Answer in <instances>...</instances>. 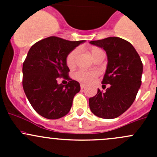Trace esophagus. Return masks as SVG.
<instances>
[{
  "label": "esophagus",
  "instance_id": "34e87169",
  "mask_svg": "<svg viewBox=\"0 0 157 157\" xmlns=\"http://www.w3.org/2000/svg\"><path fill=\"white\" fill-rule=\"evenodd\" d=\"M85 86H86V85H85L84 83H80V88H81V89L84 88Z\"/></svg>",
  "mask_w": 157,
  "mask_h": 157
}]
</instances>
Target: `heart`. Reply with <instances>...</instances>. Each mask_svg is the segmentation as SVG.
<instances>
[{
  "label": "heart",
  "mask_w": 157,
  "mask_h": 157,
  "mask_svg": "<svg viewBox=\"0 0 157 157\" xmlns=\"http://www.w3.org/2000/svg\"><path fill=\"white\" fill-rule=\"evenodd\" d=\"M103 51L100 48H93L91 50V55L93 58H96L99 54L102 53ZM79 53L78 48H74L66 57V64L69 68H72L75 66L77 61V57ZM99 73L97 71H84V70H79L76 71L74 74V78L78 81L82 83H88L93 81L94 79L99 76Z\"/></svg>",
  "instance_id": "obj_1"
}]
</instances>
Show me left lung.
I'll return each mask as SVG.
<instances>
[{
  "mask_svg": "<svg viewBox=\"0 0 157 157\" xmlns=\"http://www.w3.org/2000/svg\"><path fill=\"white\" fill-rule=\"evenodd\" d=\"M92 45L106 52L108 64L102 86L110 84L105 92L98 89L96 96L89 99L91 112L96 116L112 119L130 108L141 85L143 64L135 48L119 37L91 41Z\"/></svg>",
  "mask_w": 157,
  "mask_h": 157,
  "instance_id": "1",
  "label": "left lung"
}]
</instances>
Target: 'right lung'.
<instances>
[{
  "instance_id": "obj_1",
  "label": "right lung",
  "mask_w": 157,
  "mask_h": 157,
  "mask_svg": "<svg viewBox=\"0 0 157 157\" xmlns=\"http://www.w3.org/2000/svg\"><path fill=\"white\" fill-rule=\"evenodd\" d=\"M84 42L50 36L30 48L23 64V87L33 108L44 118L58 119L71 110L80 86L69 77L66 57ZM58 77L67 79L69 83L58 85Z\"/></svg>"
}]
</instances>
